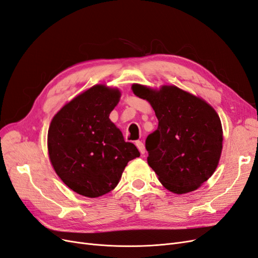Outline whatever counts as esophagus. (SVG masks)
<instances>
[{
    "label": "esophagus",
    "instance_id": "34e87169",
    "mask_svg": "<svg viewBox=\"0 0 258 258\" xmlns=\"http://www.w3.org/2000/svg\"><path fill=\"white\" fill-rule=\"evenodd\" d=\"M136 145H137V147L139 148L140 153H141L142 155H144V154H145V146H144L143 142H142V141H136Z\"/></svg>",
    "mask_w": 258,
    "mask_h": 258
}]
</instances>
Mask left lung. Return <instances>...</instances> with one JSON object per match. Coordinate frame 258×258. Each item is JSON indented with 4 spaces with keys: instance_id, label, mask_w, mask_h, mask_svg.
<instances>
[{
    "instance_id": "left-lung-1",
    "label": "left lung",
    "mask_w": 258,
    "mask_h": 258,
    "mask_svg": "<svg viewBox=\"0 0 258 258\" xmlns=\"http://www.w3.org/2000/svg\"><path fill=\"white\" fill-rule=\"evenodd\" d=\"M132 90L151 103L158 119L157 129L145 141L147 163L168 190L197 189L213 174L221 157L223 130L217 113L175 86L153 90L136 84Z\"/></svg>"
}]
</instances>
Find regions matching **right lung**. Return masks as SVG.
Returning <instances> with one entry per match:
<instances>
[{
  "mask_svg": "<svg viewBox=\"0 0 258 258\" xmlns=\"http://www.w3.org/2000/svg\"><path fill=\"white\" fill-rule=\"evenodd\" d=\"M119 98L118 89L93 86L62 107L50 123L51 165L82 196L96 198L113 190L127 163L140 156L108 118Z\"/></svg>",
  "mask_w": 258,
  "mask_h": 258,
  "instance_id": "1",
  "label": "right lung"
}]
</instances>
